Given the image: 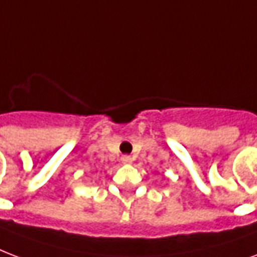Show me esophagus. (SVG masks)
<instances>
[{
  "mask_svg": "<svg viewBox=\"0 0 257 257\" xmlns=\"http://www.w3.org/2000/svg\"><path fill=\"white\" fill-rule=\"evenodd\" d=\"M121 163L123 164H131L133 163V158L130 157V156H121Z\"/></svg>",
  "mask_w": 257,
  "mask_h": 257,
  "instance_id": "esophagus-1",
  "label": "esophagus"
}]
</instances>
